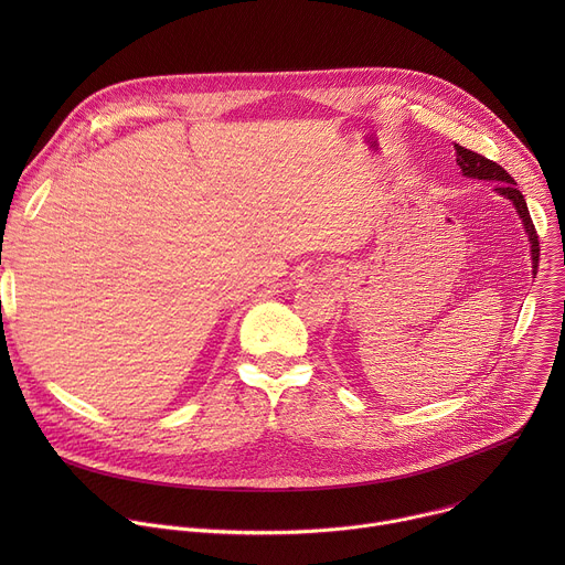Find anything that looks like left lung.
Segmentation results:
<instances>
[{"label": "left lung", "instance_id": "left-lung-1", "mask_svg": "<svg viewBox=\"0 0 565 565\" xmlns=\"http://www.w3.org/2000/svg\"><path fill=\"white\" fill-rule=\"evenodd\" d=\"M454 149H456V163L460 168V174L467 177V179H478V181H492L494 183V192L508 201H512L523 227H525V234H527V241H530V255H532V275H536V268H539V236H536V230H534V223L530 218V210H527V203L523 199V194L516 190V183L514 179L499 166L494 163V160L480 156L476 151H469L465 149L462 145H456L454 142Z\"/></svg>", "mask_w": 565, "mask_h": 565}]
</instances>
